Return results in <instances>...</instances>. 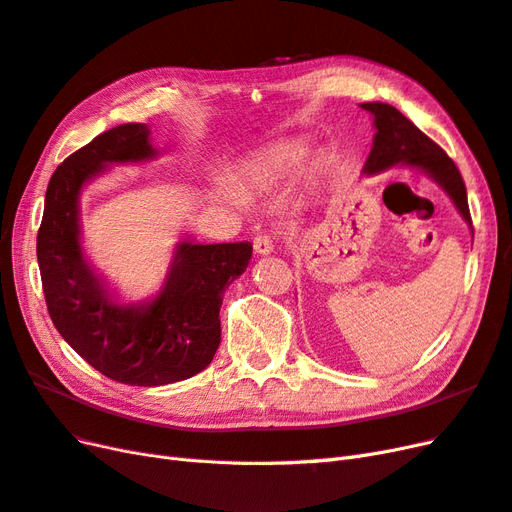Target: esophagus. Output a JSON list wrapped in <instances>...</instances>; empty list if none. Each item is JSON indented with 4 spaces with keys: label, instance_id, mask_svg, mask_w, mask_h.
<instances>
[{
    "label": "esophagus",
    "instance_id": "1",
    "mask_svg": "<svg viewBox=\"0 0 512 512\" xmlns=\"http://www.w3.org/2000/svg\"><path fill=\"white\" fill-rule=\"evenodd\" d=\"M275 250V239L271 235H258L254 237V252L260 256H267Z\"/></svg>",
    "mask_w": 512,
    "mask_h": 512
}]
</instances>
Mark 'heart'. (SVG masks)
Instances as JSON below:
<instances>
[{"label": "heart", "instance_id": "heart-1", "mask_svg": "<svg viewBox=\"0 0 512 512\" xmlns=\"http://www.w3.org/2000/svg\"><path fill=\"white\" fill-rule=\"evenodd\" d=\"M305 160V147L301 145H284L280 149L271 151L269 156L256 160L250 170H247V181L256 188H269V185L277 183L282 177L290 175L292 170H297ZM228 196L237 203H243V198L235 188H228Z\"/></svg>", "mask_w": 512, "mask_h": 512}]
</instances>
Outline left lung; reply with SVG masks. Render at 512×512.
I'll return each instance as SVG.
<instances>
[{
  "instance_id": "obj_1",
  "label": "left lung",
  "mask_w": 512,
  "mask_h": 512,
  "mask_svg": "<svg viewBox=\"0 0 512 512\" xmlns=\"http://www.w3.org/2000/svg\"><path fill=\"white\" fill-rule=\"evenodd\" d=\"M361 108L374 115L376 126L374 147L369 151L363 173H382V170L395 164L425 170V173L431 179H436L444 188V192L451 196L457 211L461 213V218L472 228L466 183H463V177L455 162L446 156V151L433 143L427 134L418 130L406 115H401L397 111L395 106L382 102H365L361 104Z\"/></svg>"
}]
</instances>
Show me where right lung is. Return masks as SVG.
Here are the masks:
<instances>
[{
	"label": "right lung",
	"mask_w": 512,
	"mask_h": 512,
	"mask_svg": "<svg viewBox=\"0 0 512 512\" xmlns=\"http://www.w3.org/2000/svg\"><path fill=\"white\" fill-rule=\"evenodd\" d=\"M156 158L145 123L96 136L57 166L44 198L38 265L46 309L59 335L106 378L162 386L203 371L220 346L224 290L247 269L252 243L181 241L153 301L119 305L81 247L79 196L106 164Z\"/></svg>",
	"instance_id": "right-lung-1"
}]
</instances>
